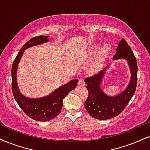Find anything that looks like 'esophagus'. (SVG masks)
Segmentation results:
<instances>
[{"mask_svg":"<svg viewBox=\"0 0 150 150\" xmlns=\"http://www.w3.org/2000/svg\"><path fill=\"white\" fill-rule=\"evenodd\" d=\"M78 84L80 86H84V81L82 79H80L78 82Z\"/></svg>","mask_w":150,"mask_h":150,"instance_id":"esophagus-1","label":"esophagus"}]
</instances>
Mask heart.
I'll return each mask as SVG.
<instances>
[{
	"mask_svg": "<svg viewBox=\"0 0 150 150\" xmlns=\"http://www.w3.org/2000/svg\"><path fill=\"white\" fill-rule=\"evenodd\" d=\"M110 50V46L108 44H105L104 45L100 48V51L98 52L96 63L100 62V61L103 59V58L109 53Z\"/></svg>",
	"mask_w": 150,
	"mask_h": 150,
	"instance_id": "heart-1",
	"label": "heart"
}]
</instances>
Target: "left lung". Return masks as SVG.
I'll use <instances>...</instances> for the list:
<instances>
[{"label": "left lung", "mask_w": 150, "mask_h": 150, "mask_svg": "<svg viewBox=\"0 0 150 150\" xmlns=\"http://www.w3.org/2000/svg\"><path fill=\"white\" fill-rule=\"evenodd\" d=\"M116 50L113 59H127L131 71V81L123 92L111 97L106 95L100 89V84L106 68L84 80L88 90V97L84 103V107L90 115L98 120H108L120 115L129 104L136 89L138 64L134 54L124 38L120 41Z\"/></svg>", "instance_id": "1"}]
</instances>
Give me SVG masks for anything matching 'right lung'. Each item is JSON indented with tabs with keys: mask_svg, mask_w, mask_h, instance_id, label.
Returning a JSON list of instances; mask_svg holds the SVG:
<instances>
[{
	"mask_svg": "<svg viewBox=\"0 0 150 150\" xmlns=\"http://www.w3.org/2000/svg\"><path fill=\"white\" fill-rule=\"evenodd\" d=\"M47 35H38L25 43L14 60L12 67V90L14 98L25 114L39 122L51 120L60 113L63 107V99L70 91L75 89L78 82L77 79L71 80L51 94L42 98H28L19 92L17 82V69L24 50L36 45L47 42Z\"/></svg>",
	"mask_w": 150,
	"mask_h": 150,
	"instance_id": "obj_1",
	"label": "right lung"
}]
</instances>
